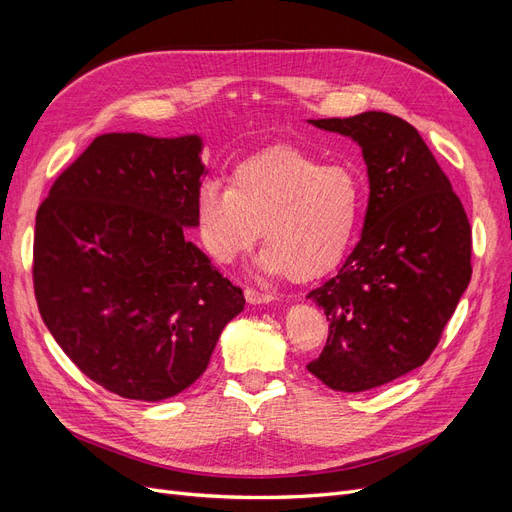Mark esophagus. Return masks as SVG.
I'll return each mask as SVG.
<instances>
[{
  "mask_svg": "<svg viewBox=\"0 0 512 512\" xmlns=\"http://www.w3.org/2000/svg\"><path fill=\"white\" fill-rule=\"evenodd\" d=\"M245 299H247V303L260 305V303H271L275 297L271 292H260L256 288H245Z\"/></svg>",
  "mask_w": 512,
  "mask_h": 512,
  "instance_id": "obj_1",
  "label": "esophagus"
}]
</instances>
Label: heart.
<instances>
[{"instance_id":"b5f03b06","label":"heart","mask_w":512,"mask_h":512,"mask_svg":"<svg viewBox=\"0 0 512 512\" xmlns=\"http://www.w3.org/2000/svg\"><path fill=\"white\" fill-rule=\"evenodd\" d=\"M359 179L344 164H320L297 147H271L196 194V228L207 254L230 265L260 237V267L309 280L342 260L359 220Z\"/></svg>"}]
</instances>
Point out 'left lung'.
I'll return each mask as SVG.
<instances>
[{
    "label": "left lung",
    "instance_id": "1",
    "mask_svg": "<svg viewBox=\"0 0 512 512\" xmlns=\"http://www.w3.org/2000/svg\"><path fill=\"white\" fill-rule=\"evenodd\" d=\"M363 149L369 203L342 269L307 294L329 320L327 346L307 363L333 391L361 393L421 367L472 277V228L421 134L367 111L309 119Z\"/></svg>",
    "mask_w": 512,
    "mask_h": 512
}]
</instances>
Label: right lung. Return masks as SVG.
Instances as JSON below:
<instances>
[{
	"instance_id": "1",
	"label": "right lung",
	"mask_w": 512,
	"mask_h": 512,
	"mask_svg": "<svg viewBox=\"0 0 512 512\" xmlns=\"http://www.w3.org/2000/svg\"><path fill=\"white\" fill-rule=\"evenodd\" d=\"M198 136L102 134L36 215L34 292L70 361L119 397L194 384L243 290L185 237L205 175Z\"/></svg>"
}]
</instances>
